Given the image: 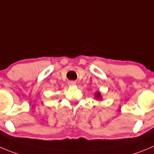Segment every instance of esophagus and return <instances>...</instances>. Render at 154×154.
Segmentation results:
<instances>
[{
	"label": "esophagus",
	"mask_w": 154,
	"mask_h": 154,
	"mask_svg": "<svg viewBox=\"0 0 154 154\" xmlns=\"http://www.w3.org/2000/svg\"><path fill=\"white\" fill-rule=\"evenodd\" d=\"M68 84L70 86H74V85H76V82L75 81H69Z\"/></svg>",
	"instance_id": "obj_1"
}]
</instances>
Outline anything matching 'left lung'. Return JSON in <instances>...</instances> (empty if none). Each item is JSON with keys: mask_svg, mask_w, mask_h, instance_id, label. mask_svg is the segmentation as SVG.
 <instances>
[{"mask_svg": "<svg viewBox=\"0 0 154 154\" xmlns=\"http://www.w3.org/2000/svg\"><path fill=\"white\" fill-rule=\"evenodd\" d=\"M95 98L97 99V100H102V95H101V93H100V91H97V93H95Z\"/></svg>", "mask_w": 154, "mask_h": 154, "instance_id": "8db88e82", "label": "left lung"}]
</instances>
